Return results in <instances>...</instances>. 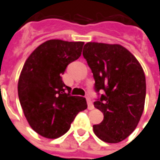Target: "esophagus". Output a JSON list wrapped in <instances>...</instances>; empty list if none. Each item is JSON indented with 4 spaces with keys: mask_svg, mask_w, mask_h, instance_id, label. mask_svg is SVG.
Here are the masks:
<instances>
[{
    "mask_svg": "<svg viewBox=\"0 0 160 160\" xmlns=\"http://www.w3.org/2000/svg\"><path fill=\"white\" fill-rule=\"evenodd\" d=\"M86 100H87V104H88V108H89V110L93 109L94 108V105H93L91 99L89 97H86Z\"/></svg>",
    "mask_w": 160,
    "mask_h": 160,
    "instance_id": "34e87169",
    "label": "esophagus"
}]
</instances>
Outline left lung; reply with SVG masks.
I'll use <instances>...</instances> for the list:
<instances>
[{
    "label": "left lung",
    "mask_w": 160,
    "mask_h": 160,
    "mask_svg": "<svg viewBox=\"0 0 160 160\" xmlns=\"http://www.w3.org/2000/svg\"><path fill=\"white\" fill-rule=\"evenodd\" d=\"M82 55L91 69L95 91L94 106L103 113V121L93 126L104 142L118 143L136 128L146 99V78L139 61L121 45L89 42Z\"/></svg>",
    "instance_id": "1"
}]
</instances>
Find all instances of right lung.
Segmentation results:
<instances>
[{
  "label": "right lung",
  "instance_id": "obj_1",
  "mask_svg": "<svg viewBox=\"0 0 160 160\" xmlns=\"http://www.w3.org/2000/svg\"><path fill=\"white\" fill-rule=\"evenodd\" d=\"M83 44L47 40L25 62L18 82L19 99L29 125L41 136L64 135L77 114L87 108L85 98L71 96V89L62 80L68 64L81 56Z\"/></svg>",
  "mask_w": 160,
  "mask_h": 160
}]
</instances>
